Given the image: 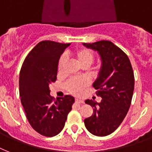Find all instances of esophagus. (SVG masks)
I'll list each match as a JSON object with an SVG mask.
<instances>
[{"mask_svg":"<svg viewBox=\"0 0 152 152\" xmlns=\"http://www.w3.org/2000/svg\"><path fill=\"white\" fill-rule=\"evenodd\" d=\"M75 102H76V103H79V104H82L84 102H83V100L80 99H75Z\"/></svg>","mask_w":152,"mask_h":152,"instance_id":"34e87169","label":"esophagus"}]
</instances>
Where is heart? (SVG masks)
<instances>
[{
  "label": "heart",
  "mask_w": 152,
  "mask_h": 152,
  "mask_svg": "<svg viewBox=\"0 0 152 152\" xmlns=\"http://www.w3.org/2000/svg\"><path fill=\"white\" fill-rule=\"evenodd\" d=\"M74 56L81 67L84 65L90 66L94 61V53L90 50L85 48L79 49L75 52ZM64 58H61L58 62V71L61 72L64 68ZM88 86V81L84 79H72L66 83V89L73 95H80L82 91Z\"/></svg>",
  "instance_id": "heart-1"
}]
</instances>
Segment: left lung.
Masks as SVG:
<instances>
[{"instance_id": "8db88e82", "label": "left lung", "mask_w": 152, "mask_h": 152, "mask_svg": "<svg viewBox=\"0 0 152 152\" xmlns=\"http://www.w3.org/2000/svg\"><path fill=\"white\" fill-rule=\"evenodd\" d=\"M83 46L97 51L102 60L99 76L93 83L102 100L99 103L86 100L93 107V114L84 119V124L93 135L105 137L118 129L129 111L134 91L133 70L125 53L110 41Z\"/></svg>"}]
</instances>
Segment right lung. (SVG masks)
Segmentation results:
<instances>
[{"label":"right lung","instance_id":"right-lung-1","mask_svg":"<svg viewBox=\"0 0 152 152\" xmlns=\"http://www.w3.org/2000/svg\"><path fill=\"white\" fill-rule=\"evenodd\" d=\"M70 45L42 41L28 53L20 73V96L30 125L36 132L54 137L64 126L75 99L71 95L54 99L50 84L57 80L60 57Z\"/></svg>","mask_w":152,"mask_h":152}]
</instances>
